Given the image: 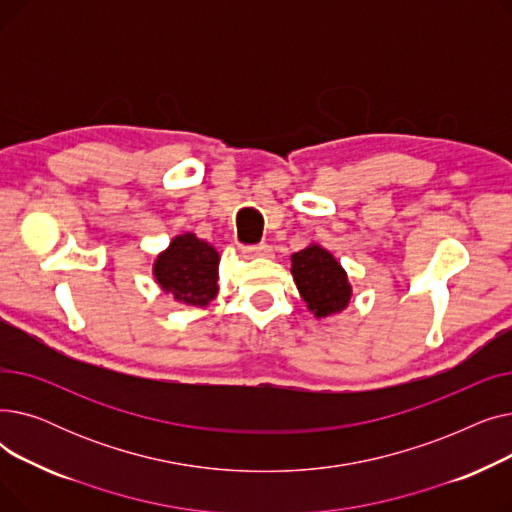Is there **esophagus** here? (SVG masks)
Masks as SVG:
<instances>
[{
	"instance_id": "34e87169",
	"label": "esophagus",
	"mask_w": 512,
	"mask_h": 512,
	"mask_svg": "<svg viewBox=\"0 0 512 512\" xmlns=\"http://www.w3.org/2000/svg\"><path fill=\"white\" fill-rule=\"evenodd\" d=\"M242 255H245L247 259H257V257L267 259V257H272V255H274V251H272V247H270V245H265V242H261V245L242 247Z\"/></svg>"
}]
</instances>
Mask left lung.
Returning a JSON list of instances; mask_svg holds the SVG:
<instances>
[{"label": "left lung", "instance_id": "8db88e82", "mask_svg": "<svg viewBox=\"0 0 512 512\" xmlns=\"http://www.w3.org/2000/svg\"><path fill=\"white\" fill-rule=\"evenodd\" d=\"M292 278L303 301L315 317H328L346 309L351 301V284L334 255L319 245L292 255Z\"/></svg>", "mask_w": 512, "mask_h": 512}]
</instances>
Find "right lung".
<instances>
[{"instance_id":"1","label":"right lung","mask_w":512,"mask_h":512,"mask_svg":"<svg viewBox=\"0 0 512 512\" xmlns=\"http://www.w3.org/2000/svg\"><path fill=\"white\" fill-rule=\"evenodd\" d=\"M220 255L195 234L176 236L153 263L159 286L184 305L207 307L218 294Z\"/></svg>"}]
</instances>
